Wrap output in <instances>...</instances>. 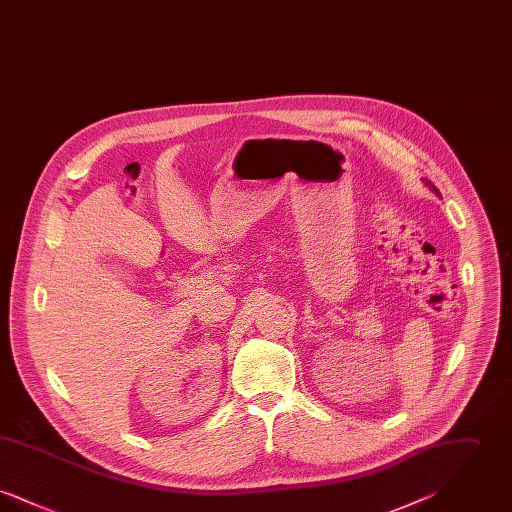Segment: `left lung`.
I'll return each instance as SVG.
<instances>
[{
    "label": "left lung",
    "mask_w": 512,
    "mask_h": 512,
    "mask_svg": "<svg viewBox=\"0 0 512 512\" xmlns=\"http://www.w3.org/2000/svg\"><path fill=\"white\" fill-rule=\"evenodd\" d=\"M432 190H434V192H436V194H438V190H436V188H434V186H432Z\"/></svg>",
    "instance_id": "1"
}]
</instances>
